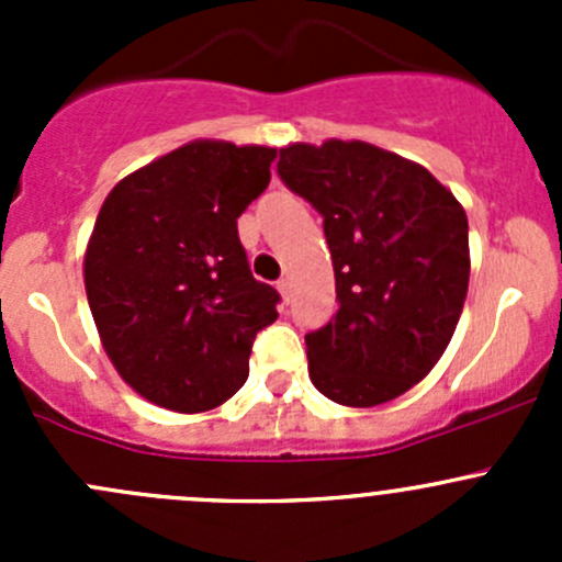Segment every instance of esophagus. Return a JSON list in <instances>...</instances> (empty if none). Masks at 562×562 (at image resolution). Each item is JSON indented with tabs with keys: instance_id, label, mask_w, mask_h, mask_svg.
Returning a JSON list of instances; mask_svg holds the SVG:
<instances>
[{
	"instance_id": "1",
	"label": "esophagus",
	"mask_w": 562,
	"mask_h": 562,
	"mask_svg": "<svg viewBox=\"0 0 562 562\" xmlns=\"http://www.w3.org/2000/svg\"><path fill=\"white\" fill-rule=\"evenodd\" d=\"M277 291H280V296H282V302H291V280H280L277 282Z\"/></svg>"
}]
</instances>
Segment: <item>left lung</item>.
I'll list each match as a JSON object with an SVG mask.
<instances>
[{
    "label": "left lung",
    "mask_w": 562,
    "mask_h": 562,
    "mask_svg": "<svg viewBox=\"0 0 562 562\" xmlns=\"http://www.w3.org/2000/svg\"><path fill=\"white\" fill-rule=\"evenodd\" d=\"M277 173L321 212L339 310L304 337L328 400L405 394L449 348L470 280L468 217L427 168L364 140L291 144Z\"/></svg>",
    "instance_id": "1"
}]
</instances>
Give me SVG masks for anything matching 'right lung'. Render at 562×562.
Returning a JSON list of instances; mask_svg holds the SVG:
<instances>
[{
  "instance_id": "obj_1",
  "label": "right lung",
  "mask_w": 562,
  "mask_h": 562,
  "mask_svg": "<svg viewBox=\"0 0 562 562\" xmlns=\"http://www.w3.org/2000/svg\"><path fill=\"white\" fill-rule=\"evenodd\" d=\"M269 146L192 140L108 192L83 258L89 307L130 389L203 413L245 386L280 293L249 271L236 220L269 187Z\"/></svg>"
}]
</instances>
